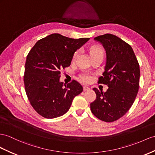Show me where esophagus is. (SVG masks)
<instances>
[{
	"label": "esophagus",
	"mask_w": 155,
	"mask_h": 155,
	"mask_svg": "<svg viewBox=\"0 0 155 155\" xmlns=\"http://www.w3.org/2000/svg\"><path fill=\"white\" fill-rule=\"evenodd\" d=\"M83 90H84V91H88V90H90V88H88V86H83Z\"/></svg>",
	"instance_id": "obj_1"
}]
</instances>
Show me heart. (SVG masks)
<instances>
[{
	"mask_svg": "<svg viewBox=\"0 0 155 155\" xmlns=\"http://www.w3.org/2000/svg\"><path fill=\"white\" fill-rule=\"evenodd\" d=\"M90 52L91 55L92 56H94V55H104V50L101 48L100 47H97V46H93L90 48ZM79 54V50H77L75 51L73 54V59L74 60L75 59H76L78 55ZM81 78L82 80L84 81V82H89L90 80V77L88 74H83L81 76Z\"/></svg>",
	"mask_w": 155,
	"mask_h": 155,
	"instance_id": "heart-1",
	"label": "heart"
}]
</instances>
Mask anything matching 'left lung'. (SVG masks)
Masks as SVG:
<instances>
[{
    "mask_svg": "<svg viewBox=\"0 0 155 155\" xmlns=\"http://www.w3.org/2000/svg\"><path fill=\"white\" fill-rule=\"evenodd\" d=\"M106 51V63L98 83L107 85L105 92L94 88L96 99L90 104L92 113L107 122L124 116L133 105L140 86V69L132 48L114 35L94 38Z\"/></svg>",
    "mask_w": 155,
    "mask_h": 155,
    "instance_id": "8db88e82",
    "label": "left lung"
}]
</instances>
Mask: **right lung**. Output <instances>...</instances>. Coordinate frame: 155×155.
Listing matches in <instances>:
<instances>
[{
    "instance_id": "right-lung-1",
    "label": "right lung",
    "mask_w": 155,
    "mask_h": 155,
    "mask_svg": "<svg viewBox=\"0 0 155 155\" xmlns=\"http://www.w3.org/2000/svg\"><path fill=\"white\" fill-rule=\"evenodd\" d=\"M89 38L73 39L54 33L39 40L27 56L23 81L33 109L46 118L61 117L68 111L75 96L82 91L76 81L63 84L60 71L70 66L74 53Z\"/></svg>"
}]
</instances>
